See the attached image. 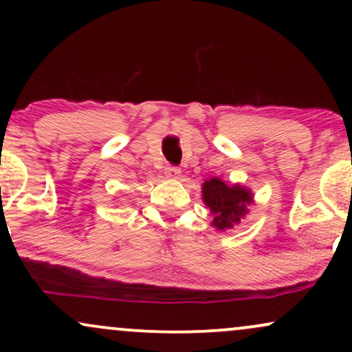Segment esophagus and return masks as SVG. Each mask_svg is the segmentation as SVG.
<instances>
[{"mask_svg": "<svg viewBox=\"0 0 352 352\" xmlns=\"http://www.w3.org/2000/svg\"><path fill=\"white\" fill-rule=\"evenodd\" d=\"M180 168L179 167H175V165H167V167H165V175L167 177H179L180 175Z\"/></svg>", "mask_w": 352, "mask_h": 352, "instance_id": "obj_1", "label": "esophagus"}]
</instances>
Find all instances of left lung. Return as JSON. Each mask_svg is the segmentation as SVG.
Returning a JSON list of instances; mask_svg holds the SVG:
<instances>
[{
  "instance_id": "obj_1",
  "label": "left lung",
  "mask_w": 352,
  "mask_h": 352,
  "mask_svg": "<svg viewBox=\"0 0 352 352\" xmlns=\"http://www.w3.org/2000/svg\"><path fill=\"white\" fill-rule=\"evenodd\" d=\"M204 201L213 213V227L232 228L240 221L252 204V193L240 185H230L220 179H210L204 184Z\"/></svg>"
}]
</instances>
